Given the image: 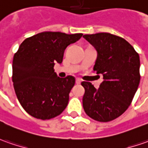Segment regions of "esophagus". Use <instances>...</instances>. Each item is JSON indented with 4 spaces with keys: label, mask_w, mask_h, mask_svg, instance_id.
Returning <instances> with one entry per match:
<instances>
[{
    "label": "esophagus",
    "mask_w": 148,
    "mask_h": 148,
    "mask_svg": "<svg viewBox=\"0 0 148 148\" xmlns=\"http://www.w3.org/2000/svg\"><path fill=\"white\" fill-rule=\"evenodd\" d=\"M81 82H82V81H81V79H80V78H76V83H77V84H79V83H81Z\"/></svg>",
    "instance_id": "obj_1"
}]
</instances>
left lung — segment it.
<instances>
[{"label":"left lung","instance_id":"left-lung-1","mask_svg":"<svg viewBox=\"0 0 148 148\" xmlns=\"http://www.w3.org/2000/svg\"><path fill=\"white\" fill-rule=\"evenodd\" d=\"M95 47L98 56L93 70L103 75L98 89L82 82L85 89L82 106L87 116L108 122L120 116L129 108L140 82L138 53L123 38L109 33L84 35Z\"/></svg>","mask_w":148,"mask_h":148}]
</instances>
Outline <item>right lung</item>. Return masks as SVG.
I'll use <instances>...</instances> for the list:
<instances>
[{"label":"right lung","instance_id":"right-lung-1","mask_svg":"<svg viewBox=\"0 0 148 148\" xmlns=\"http://www.w3.org/2000/svg\"><path fill=\"white\" fill-rule=\"evenodd\" d=\"M82 36L45 32L20 45L13 59L12 81L19 103L31 116L49 120L65 110L75 78L57 77L53 66L61 64L66 47Z\"/></svg>","mask_w":148,"mask_h":148}]
</instances>
